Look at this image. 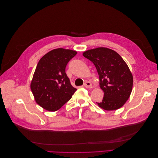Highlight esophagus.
<instances>
[{"mask_svg":"<svg viewBox=\"0 0 158 158\" xmlns=\"http://www.w3.org/2000/svg\"><path fill=\"white\" fill-rule=\"evenodd\" d=\"M84 86L86 87V88H91L92 87V85L91 83L89 82V81H86L85 83H84Z\"/></svg>","mask_w":158,"mask_h":158,"instance_id":"1","label":"esophagus"}]
</instances>
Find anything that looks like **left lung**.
Returning <instances> with one entry per match:
<instances>
[{
    "instance_id": "1",
    "label": "left lung",
    "mask_w": 158,
    "mask_h": 158,
    "mask_svg": "<svg viewBox=\"0 0 158 158\" xmlns=\"http://www.w3.org/2000/svg\"><path fill=\"white\" fill-rule=\"evenodd\" d=\"M84 57L95 66L100 85L104 91L100 107L110 111L121 108L129 98L133 88V75L127 64L115 51L100 47L85 52Z\"/></svg>"
}]
</instances>
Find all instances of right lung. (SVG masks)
Here are the masks:
<instances>
[{"label":"right lung","mask_w":158,"mask_h":158,"mask_svg":"<svg viewBox=\"0 0 158 158\" xmlns=\"http://www.w3.org/2000/svg\"><path fill=\"white\" fill-rule=\"evenodd\" d=\"M77 52L57 48L51 50L39 60L30 88L38 105L55 111L68 102L77 89L72 86L65 69Z\"/></svg>","instance_id":"right-lung-1"}]
</instances>
